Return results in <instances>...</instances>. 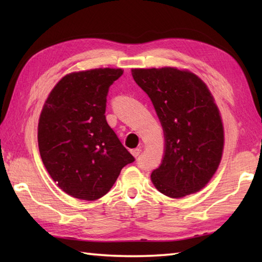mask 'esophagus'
Returning <instances> with one entry per match:
<instances>
[{"label":"esophagus","instance_id":"esophagus-1","mask_svg":"<svg viewBox=\"0 0 262 262\" xmlns=\"http://www.w3.org/2000/svg\"><path fill=\"white\" fill-rule=\"evenodd\" d=\"M141 152H142L141 148H134V149H132V151H130V153L133 154V157H135V158H137L138 155L141 154Z\"/></svg>","mask_w":262,"mask_h":262}]
</instances>
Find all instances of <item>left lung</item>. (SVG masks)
<instances>
[{"mask_svg": "<svg viewBox=\"0 0 262 262\" xmlns=\"http://www.w3.org/2000/svg\"><path fill=\"white\" fill-rule=\"evenodd\" d=\"M164 132L162 163L151 179L160 192L181 198L203 189L219 168L224 147L220 110L207 85L189 71L134 69Z\"/></svg>", "mask_w": 262, "mask_h": 262, "instance_id": "1", "label": "left lung"}]
</instances>
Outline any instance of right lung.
<instances>
[{"instance_id": "1", "label": "right lung", "mask_w": 262, "mask_h": 262, "mask_svg": "<svg viewBox=\"0 0 262 262\" xmlns=\"http://www.w3.org/2000/svg\"><path fill=\"white\" fill-rule=\"evenodd\" d=\"M121 69L65 75L46 100L38 124V146L52 179L70 196L96 200L135 159L105 120L110 85Z\"/></svg>"}]
</instances>
